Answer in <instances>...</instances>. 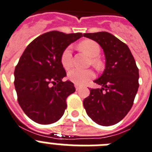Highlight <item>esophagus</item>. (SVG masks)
I'll use <instances>...</instances> for the list:
<instances>
[{"mask_svg":"<svg viewBox=\"0 0 152 152\" xmlns=\"http://www.w3.org/2000/svg\"><path fill=\"white\" fill-rule=\"evenodd\" d=\"M75 87H76V91H79V90L81 88V87H80V85H78V84H75Z\"/></svg>","mask_w":152,"mask_h":152,"instance_id":"34e87169","label":"esophagus"}]
</instances>
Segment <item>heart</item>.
<instances>
[{
  "label": "heart",
  "instance_id": "obj_1",
  "mask_svg": "<svg viewBox=\"0 0 152 152\" xmlns=\"http://www.w3.org/2000/svg\"><path fill=\"white\" fill-rule=\"evenodd\" d=\"M79 48L83 52L86 53L89 57L93 58L92 64L95 66H99L101 62L97 57L99 55L101 49L99 44L97 42L91 40H83L79 44ZM61 64L65 69H68L72 66V51L69 48L65 49V51L61 55ZM94 77V73L93 71L90 69L83 70L80 69L74 68L68 72V78L70 81L78 85H83L87 83L89 80Z\"/></svg>",
  "mask_w": 152,
  "mask_h": 152
}]
</instances>
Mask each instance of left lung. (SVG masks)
I'll return each instance as SVG.
<instances>
[{"label":"left lung","instance_id":"8db88e82","mask_svg":"<svg viewBox=\"0 0 152 152\" xmlns=\"http://www.w3.org/2000/svg\"><path fill=\"white\" fill-rule=\"evenodd\" d=\"M102 47L105 57V69L94 80L101 88L91 89L83 101L88 116L102 126L120 122L131 109L137 92L139 70L129 48L107 32L83 33Z\"/></svg>","mask_w":152,"mask_h":152}]
</instances>
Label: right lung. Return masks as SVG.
<instances>
[{
  "label": "right lung",
  "mask_w": 152,
  "mask_h": 152,
  "mask_svg": "<svg viewBox=\"0 0 152 152\" xmlns=\"http://www.w3.org/2000/svg\"><path fill=\"white\" fill-rule=\"evenodd\" d=\"M82 37L80 33H44L27 46L19 58L14 82L18 104L36 123L50 124L63 115L66 98L76 89L69 80L62 81L66 72L61 55L70 44Z\"/></svg>",
  "instance_id": "obj_1"
}]
</instances>
